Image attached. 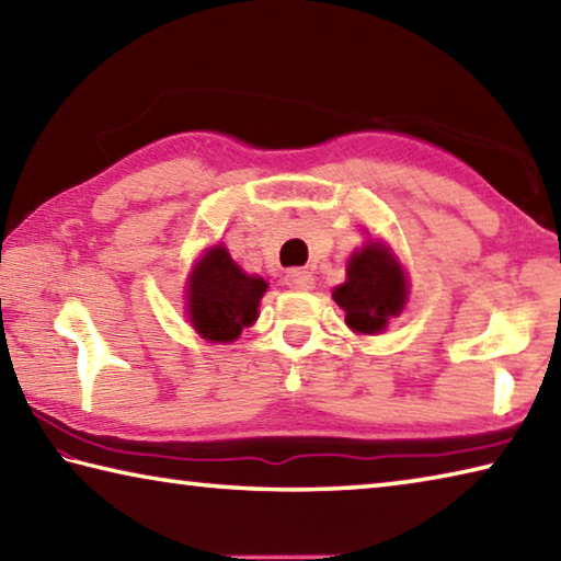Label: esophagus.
<instances>
[{
	"instance_id": "esophagus-1",
	"label": "esophagus",
	"mask_w": 561,
	"mask_h": 561,
	"mask_svg": "<svg viewBox=\"0 0 561 561\" xmlns=\"http://www.w3.org/2000/svg\"><path fill=\"white\" fill-rule=\"evenodd\" d=\"M284 284H287L289 289H311L314 287V274L309 270H289L284 274Z\"/></svg>"
}]
</instances>
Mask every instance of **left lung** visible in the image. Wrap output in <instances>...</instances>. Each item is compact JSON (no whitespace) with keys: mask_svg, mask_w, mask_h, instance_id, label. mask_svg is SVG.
<instances>
[{"mask_svg":"<svg viewBox=\"0 0 561 561\" xmlns=\"http://www.w3.org/2000/svg\"><path fill=\"white\" fill-rule=\"evenodd\" d=\"M401 264L378 242H366L348 262L346 282L334 289V301L346 311V324L360 334L383 331L388 319L401 314L405 304Z\"/></svg>","mask_w":561,"mask_h":561,"instance_id":"8db88e82","label":"left lung"}]
</instances>
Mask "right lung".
Returning <instances> with one entry per match:
<instances>
[{
	"mask_svg": "<svg viewBox=\"0 0 561 561\" xmlns=\"http://www.w3.org/2000/svg\"><path fill=\"white\" fill-rule=\"evenodd\" d=\"M267 282L250 277L232 262L225 247H213L190 277V324L207 341H234L242 327L257 319Z\"/></svg>",
	"mask_w": 561,
	"mask_h": 561,
	"instance_id": "1",
	"label": "right lung"
}]
</instances>
